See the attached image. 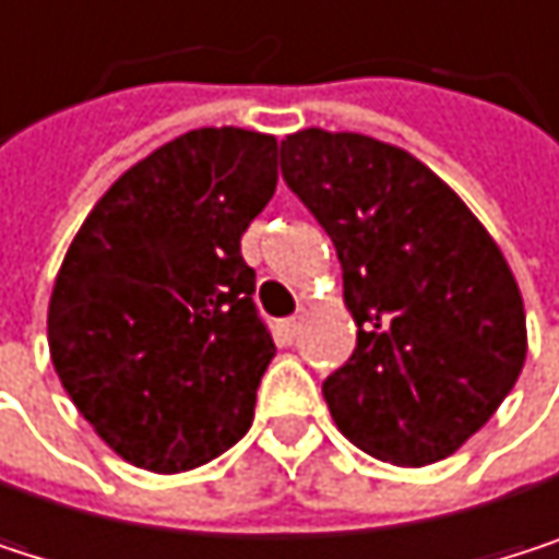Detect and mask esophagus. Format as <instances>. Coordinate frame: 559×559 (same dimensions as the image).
<instances>
[{"label": "esophagus", "instance_id": "obj_1", "mask_svg": "<svg viewBox=\"0 0 559 559\" xmlns=\"http://www.w3.org/2000/svg\"><path fill=\"white\" fill-rule=\"evenodd\" d=\"M301 324H305V318H301V314H295V318L282 321V334H285L288 341H295V337H298V331H301Z\"/></svg>", "mask_w": 559, "mask_h": 559}]
</instances>
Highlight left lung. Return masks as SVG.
<instances>
[{
	"label": "left lung",
	"mask_w": 559,
	"mask_h": 559,
	"mask_svg": "<svg viewBox=\"0 0 559 559\" xmlns=\"http://www.w3.org/2000/svg\"><path fill=\"white\" fill-rule=\"evenodd\" d=\"M282 176L331 235L357 324L354 357L324 380L337 429L393 465L452 455L527 357L501 248L426 163L364 133H292Z\"/></svg>",
	"instance_id": "left-lung-1"
}]
</instances>
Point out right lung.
Segmentation results:
<instances>
[{
	"mask_svg": "<svg viewBox=\"0 0 559 559\" xmlns=\"http://www.w3.org/2000/svg\"><path fill=\"white\" fill-rule=\"evenodd\" d=\"M277 186V140L189 130L130 166L78 228L48 305V350L94 432L173 475L254 419L274 341L241 235Z\"/></svg>",
	"mask_w": 559,
	"mask_h": 559,
	"instance_id": "1",
	"label": "right lung"
}]
</instances>
